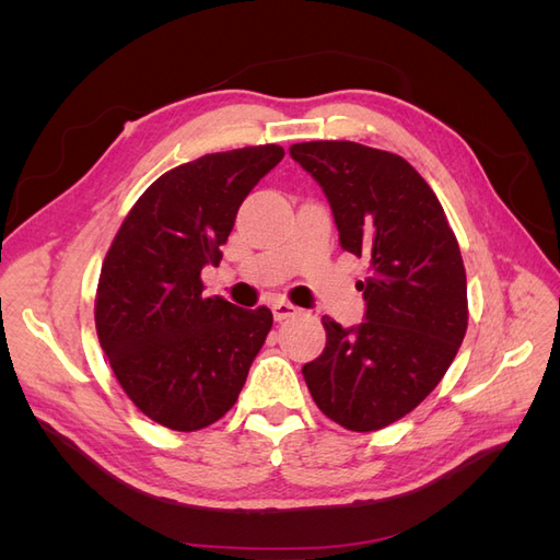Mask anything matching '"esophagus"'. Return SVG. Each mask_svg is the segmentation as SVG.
Masks as SVG:
<instances>
[{
  "label": "esophagus",
  "mask_w": 560,
  "mask_h": 560,
  "mask_svg": "<svg viewBox=\"0 0 560 560\" xmlns=\"http://www.w3.org/2000/svg\"><path fill=\"white\" fill-rule=\"evenodd\" d=\"M299 313H301V308L292 306V303H287V301H273V317H276L278 322L290 319V317H294V315H299Z\"/></svg>",
  "instance_id": "esophagus-1"
}]
</instances>
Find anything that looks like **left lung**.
<instances>
[{
	"label": "left lung",
	"instance_id": "obj_1",
	"mask_svg": "<svg viewBox=\"0 0 560 560\" xmlns=\"http://www.w3.org/2000/svg\"><path fill=\"white\" fill-rule=\"evenodd\" d=\"M327 196L346 252L371 259L358 282L364 322L322 317L327 346L301 374L319 411L352 432L411 413L455 360L467 331V278L442 202L413 167L358 142L292 144Z\"/></svg>",
	"mask_w": 560,
	"mask_h": 560
}]
</instances>
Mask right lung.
I'll return each instance as SVG.
<instances>
[{
    "label": "right lung",
    "mask_w": 560,
    "mask_h": 560,
    "mask_svg": "<svg viewBox=\"0 0 560 560\" xmlns=\"http://www.w3.org/2000/svg\"><path fill=\"white\" fill-rule=\"evenodd\" d=\"M278 144L208 154L161 175L135 202L97 282L95 327L138 409L194 432L238 399L273 313L206 296L247 194L282 161Z\"/></svg>",
    "instance_id": "obj_1"
}]
</instances>
